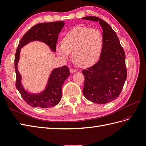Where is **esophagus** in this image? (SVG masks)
Instances as JSON below:
<instances>
[{"label": "esophagus", "mask_w": 146, "mask_h": 146, "mask_svg": "<svg viewBox=\"0 0 146 146\" xmlns=\"http://www.w3.org/2000/svg\"><path fill=\"white\" fill-rule=\"evenodd\" d=\"M76 71H77V70H76V69H73V68H71V69L70 70V72L71 73H73L76 72Z\"/></svg>", "instance_id": "1"}]
</instances>
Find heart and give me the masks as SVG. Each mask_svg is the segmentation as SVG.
Segmentation results:
<instances>
[{
    "mask_svg": "<svg viewBox=\"0 0 146 146\" xmlns=\"http://www.w3.org/2000/svg\"><path fill=\"white\" fill-rule=\"evenodd\" d=\"M103 37L96 29L78 27L71 29L63 37L62 43L56 47L57 54L68 60L70 52L78 65L91 66L98 60L101 55Z\"/></svg>",
    "mask_w": 146,
    "mask_h": 146,
    "instance_id": "heart-1",
    "label": "heart"
}]
</instances>
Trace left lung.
<instances>
[{"instance_id":"1","label":"left lung","mask_w":146,"mask_h":146,"mask_svg":"<svg viewBox=\"0 0 146 146\" xmlns=\"http://www.w3.org/2000/svg\"><path fill=\"white\" fill-rule=\"evenodd\" d=\"M82 19L99 21L103 29V45L99 60L82 70L84 76L83 94L92 102L107 104L119 96L126 81L125 51L117 34L107 22L92 16Z\"/></svg>"}]
</instances>
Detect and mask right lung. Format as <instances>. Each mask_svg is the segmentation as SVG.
<instances>
[{
	"label": "right lung",
	"instance_id": "add662e5",
	"mask_svg": "<svg viewBox=\"0 0 146 146\" xmlns=\"http://www.w3.org/2000/svg\"><path fill=\"white\" fill-rule=\"evenodd\" d=\"M62 21L37 24L29 29L22 37L17 47L15 57V69L16 72V88L25 101L34 107L50 108L57 105L62 98V88L64 81L70 75L68 67L65 65L54 69L48 79L46 89L40 94H31L25 91L21 84V76L17 64L21 48L33 40H39L47 44L51 50L56 51L58 36L64 26Z\"/></svg>",
	"mask_w": 146,
	"mask_h": 146
}]
</instances>
